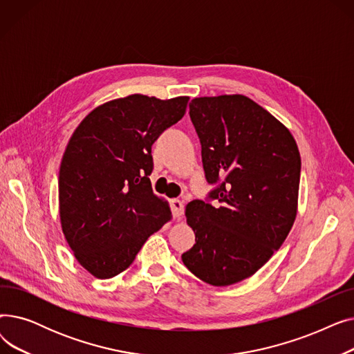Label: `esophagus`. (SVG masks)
Listing matches in <instances>:
<instances>
[{"label": "esophagus", "mask_w": 354, "mask_h": 354, "mask_svg": "<svg viewBox=\"0 0 354 354\" xmlns=\"http://www.w3.org/2000/svg\"><path fill=\"white\" fill-rule=\"evenodd\" d=\"M171 208H172V214L176 219H180L183 215V202L180 199H172L171 201Z\"/></svg>", "instance_id": "obj_1"}]
</instances>
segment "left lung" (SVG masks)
<instances>
[{
  "mask_svg": "<svg viewBox=\"0 0 354 354\" xmlns=\"http://www.w3.org/2000/svg\"><path fill=\"white\" fill-rule=\"evenodd\" d=\"M191 120L218 205L191 201L196 244L182 261L215 287L254 275L283 245L297 216L301 158L288 127L244 95L196 97Z\"/></svg>",
  "mask_w": 354,
  "mask_h": 354,
  "instance_id": "left-lung-1",
  "label": "left lung"
}]
</instances>
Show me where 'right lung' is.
I'll return each mask as SVG.
<instances>
[{
  "label": "right lung",
  "mask_w": 354,
  "mask_h": 354,
  "mask_svg": "<svg viewBox=\"0 0 354 354\" xmlns=\"http://www.w3.org/2000/svg\"><path fill=\"white\" fill-rule=\"evenodd\" d=\"M188 102L130 95L93 109L73 132L59 172V212L68 247L93 277L123 272L172 219L149 179L152 145Z\"/></svg>",
  "instance_id": "obj_1"
}]
</instances>
